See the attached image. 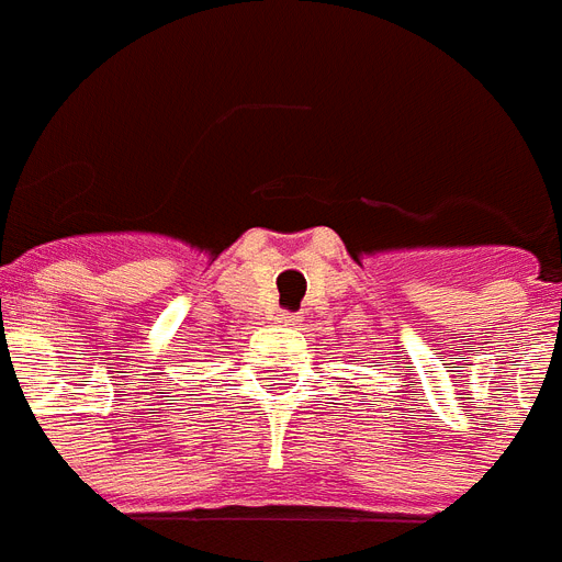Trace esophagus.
Wrapping results in <instances>:
<instances>
[{
  "mask_svg": "<svg viewBox=\"0 0 562 562\" xmlns=\"http://www.w3.org/2000/svg\"><path fill=\"white\" fill-rule=\"evenodd\" d=\"M276 322H281V325H295V322H299V313H286V310H281L276 316Z\"/></svg>",
  "mask_w": 562,
  "mask_h": 562,
  "instance_id": "obj_1",
  "label": "esophagus"
}]
</instances>
